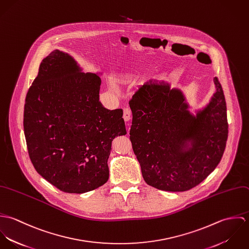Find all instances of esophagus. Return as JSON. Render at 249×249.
Here are the masks:
<instances>
[{
    "instance_id": "esophagus-1",
    "label": "esophagus",
    "mask_w": 249,
    "mask_h": 249,
    "mask_svg": "<svg viewBox=\"0 0 249 249\" xmlns=\"http://www.w3.org/2000/svg\"><path fill=\"white\" fill-rule=\"evenodd\" d=\"M123 118H124V120L125 122H128V121L131 119V111H130L129 108L125 107V108L124 109V116H123Z\"/></svg>"
}]
</instances>
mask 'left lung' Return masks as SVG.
<instances>
[{
	"instance_id": "1",
	"label": "left lung",
	"mask_w": 249,
	"mask_h": 249,
	"mask_svg": "<svg viewBox=\"0 0 249 249\" xmlns=\"http://www.w3.org/2000/svg\"><path fill=\"white\" fill-rule=\"evenodd\" d=\"M149 82L129 101L130 141L142 178L158 190L188 191L207 178L223 155L228 123L222 87L214 77L215 93L195 116L180 90Z\"/></svg>"
}]
</instances>
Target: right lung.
Listing matches in <instances>:
<instances>
[{"label":"right lung","mask_w":249,"mask_h":249,"mask_svg":"<svg viewBox=\"0 0 249 249\" xmlns=\"http://www.w3.org/2000/svg\"><path fill=\"white\" fill-rule=\"evenodd\" d=\"M102 79L80 72L69 54L52 52L40 64L24 108V132L36 172L62 192L83 194L109 178L115 137L125 135L123 110L100 102Z\"/></svg>","instance_id":"obj_1"}]
</instances>
